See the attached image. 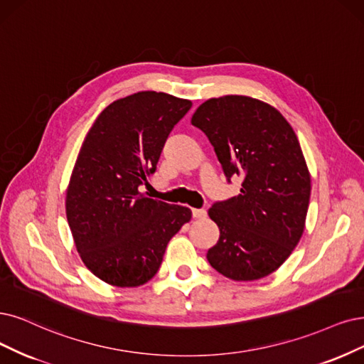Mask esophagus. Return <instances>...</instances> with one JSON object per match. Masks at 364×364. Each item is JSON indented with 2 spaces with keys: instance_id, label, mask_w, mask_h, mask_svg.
<instances>
[{
  "instance_id": "1",
  "label": "esophagus",
  "mask_w": 364,
  "mask_h": 364,
  "mask_svg": "<svg viewBox=\"0 0 364 364\" xmlns=\"http://www.w3.org/2000/svg\"><path fill=\"white\" fill-rule=\"evenodd\" d=\"M192 216L195 219H204L207 216V211L204 208H193L192 210Z\"/></svg>"
}]
</instances>
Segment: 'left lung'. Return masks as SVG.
<instances>
[{"label":"left lung","instance_id":"obj_1","mask_svg":"<svg viewBox=\"0 0 364 364\" xmlns=\"http://www.w3.org/2000/svg\"><path fill=\"white\" fill-rule=\"evenodd\" d=\"M192 124L214 146L226 181L243 178L237 196L208 210L220 230L210 265L238 282L272 274L300 241L311 198L297 134L273 106L247 96L204 102Z\"/></svg>","mask_w":364,"mask_h":364}]
</instances>
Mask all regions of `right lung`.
Returning <instances> with one entry per match:
<instances>
[{
	"instance_id": "1",
	"label": "right lung",
	"mask_w": 364,
	"mask_h": 364,
	"mask_svg": "<svg viewBox=\"0 0 364 364\" xmlns=\"http://www.w3.org/2000/svg\"><path fill=\"white\" fill-rule=\"evenodd\" d=\"M191 107V100L166 92L139 91L105 107L87 133L65 213L80 258L106 284H146L169 240L192 218L191 208L141 192L169 133Z\"/></svg>"
}]
</instances>
